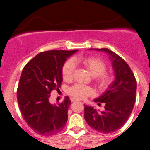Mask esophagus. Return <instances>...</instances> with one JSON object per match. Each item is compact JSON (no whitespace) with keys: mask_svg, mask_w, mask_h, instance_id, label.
Returning <instances> with one entry per match:
<instances>
[{"mask_svg":"<svg viewBox=\"0 0 150 150\" xmlns=\"http://www.w3.org/2000/svg\"><path fill=\"white\" fill-rule=\"evenodd\" d=\"M70 100H71V101H72V102H76V101H78V100H76V99H74V98H71Z\"/></svg>","mask_w":150,"mask_h":150,"instance_id":"1","label":"esophagus"}]
</instances>
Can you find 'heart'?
<instances>
[{"mask_svg":"<svg viewBox=\"0 0 150 150\" xmlns=\"http://www.w3.org/2000/svg\"><path fill=\"white\" fill-rule=\"evenodd\" d=\"M75 63L81 64L89 73L95 78V82L100 88H105L110 83V76L105 72L106 64L102 59L97 57H86L79 59H68L62 67V77L66 81H71L75 70ZM72 97L78 100H83L91 95L93 90L91 87L82 84H75L68 90Z\"/></svg>","mask_w":150,"mask_h":150,"instance_id":"b5f03b06","label":"heart"}]
</instances>
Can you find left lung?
Returning a JSON list of instances; mask_svg holds the SVG:
<instances>
[{
    "instance_id": "8db88e82",
    "label": "left lung",
    "mask_w": 150,
    "mask_h": 150,
    "mask_svg": "<svg viewBox=\"0 0 150 150\" xmlns=\"http://www.w3.org/2000/svg\"><path fill=\"white\" fill-rule=\"evenodd\" d=\"M94 50L109 55L115 80L104 94L94 100L98 105L105 103L104 111L99 112L91 106L84 105V118L94 130L103 133H113L122 127L131 114L136 103V78L129 65L120 56L107 48Z\"/></svg>"
}]
</instances>
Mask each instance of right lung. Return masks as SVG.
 I'll use <instances>...</instances> for the list:
<instances>
[{
    "mask_svg": "<svg viewBox=\"0 0 150 150\" xmlns=\"http://www.w3.org/2000/svg\"><path fill=\"white\" fill-rule=\"evenodd\" d=\"M78 50L42 52L26 64L17 91L21 114L29 127L42 136H52L63 130L71 105L67 96L62 103L52 105L50 92L61 86L62 67Z\"/></svg>",
    "mask_w": 150,
    "mask_h": 150,
    "instance_id": "add662e5",
    "label": "right lung"
}]
</instances>
